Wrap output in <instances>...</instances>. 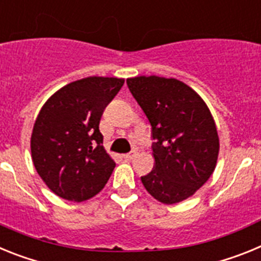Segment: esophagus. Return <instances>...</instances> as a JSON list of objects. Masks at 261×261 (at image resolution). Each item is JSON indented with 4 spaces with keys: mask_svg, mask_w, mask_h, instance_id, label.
<instances>
[{
    "mask_svg": "<svg viewBox=\"0 0 261 261\" xmlns=\"http://www.w3.org/2000/svg\"><path fill=\"white\" fill-rule=\"evenodd\" d=\"M124 159H126V161H129V159H133L136 156V151L133 150V151H130V153H128V154H124Z\"/></svg>",
    "mask_w": 261,
    "mask_h": 261,
    "instance_id": "esophagus-1",
    "label": "esophagus"
}]
</instances>
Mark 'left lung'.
Returning a JSON list of instances; mask_svg holds the SVG:
<instances>
[{"label":"left lung","instance_id":"obj_1","mask_svg":"<svg viewBox=\"0 0 261 261\" xmlns=\"http://www.w3.org/2000/svg\"><path fill=\"white\" fill-rule=\"evenodd\" d=\"M151 126L154 167L141 181L166 205L199 191L217 166L220 138L204 99L176 78L138 75L126 80Z\"/></svg>","mask_w":261,"mask_h":261}]
</instances>
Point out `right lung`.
Masks as SVG:
<instances>
[{
	"label": "right lung",
	"mask_w": 261,
	"mask_h": 261,
	"mask_svg": "<svg viewBox=\"0 0 261 261\" xmlns=\"http://www.w3.org/2000/svg\"><path fill=\"white\" fill-rule=\"evenodd\" d=\"M124 78L87 77L47 99L31 133V156L39 176L61 199L81 202L98 195L114 171L99 121Z\"/></svg>",
	"instance_id": "1"
}]
</instances>
